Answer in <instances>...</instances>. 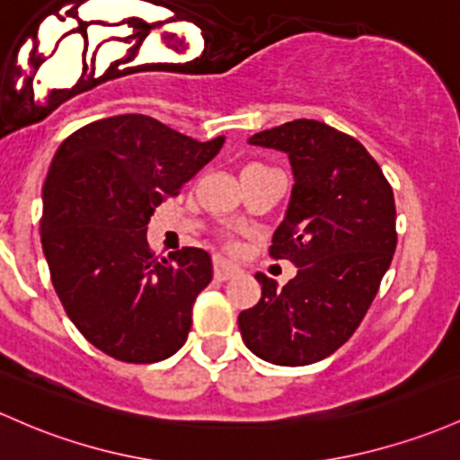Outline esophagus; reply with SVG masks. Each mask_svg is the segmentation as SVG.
<instances>
[{"mask_svg":"<svg viewBox=\"0 0 460 460\" xmlns=\"http://www.w3.org/2000/svg\"><path fill=\"white\" fill-rule=\"evenodd\" d=\"M238 272H240V269L234 264V261L225 260V257H216V261H214L216 279L226 281V279H231L234 275H238Z\"/></svg>","mask_w":460,"mask_h":460,"instance_id":"obj_1","label":"esophagus"}]
</instances>
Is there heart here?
Segmentation results:
<instances>
[{
    "mask_svg": "<svg viewBox=\"0 0 460 460\" xmlns=\"http://www.w3.org/2000/svg\"><path fill=\"white\" fill-rule=\"evenodd\" d=\"M253 165H255V164H253Z\"/></svg>",
    "mask_w": 460,
    "mask_h": 460,
    "instance_id": "b5f03b06",
    "label": "heart"
}]
</instances>
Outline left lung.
<instances>
[{
    "label": "left lung",
    "instance_id": "obj_1",
    "mask_svg": "<svg viewBox=\"0 0 460 460\" xmlns=\"http://www.w3.org/2000/svg\"><path fill=\"white\" fill-rule=\"evenodd\" d=\"M249 144L288 155L290 203L270 257L290 260L295 279L257 272L261 299L240 312L244 345L261 360L304 367L349 341L376 299L397 246L395 199L365 146L316 119L261 130Z\"/></svg>",
    "mask_w": 460,
    "mask_h": 460
}]
</instances>
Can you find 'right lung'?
Returning a JSON list of instances; mask_svg holds the SVG:
<instances>
[{
    "label": "right lung",
    "instance_id": "obj_1",
    "mask_svg": "<svg viewBox=\"0 0 460 460\" xmlns=\"http://www.w3.org/2000/svg\"><path fill=\"white\" fill-rule=\"evenodd\" d=\"M148 115L91 122L60 144L43 185L41 244L60 304L93 347L135 365L185 345L191 307L214 275L203 249L155 257V207L220 153Z\"/></svg>",
    "mask_w": 460,
    "mask_h": 460
}]
</instances>
